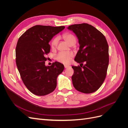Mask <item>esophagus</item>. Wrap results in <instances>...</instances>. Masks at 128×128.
<instances>
[{"label": "esophagus", "instance_id": "esophagus-1", "mask_svg": "<svg viewBox=\"0 0 128 128\" xmlns=\"http://www.w3.org/2000/svg\"><path fill=\"white\" fill-rule=\"evenodd\" d=\"M64 68H67L70 67V66H69V65H66V64L64 65Z\"/></svg>", "mask_w": 128, "mask_h": 128}]
</instances>
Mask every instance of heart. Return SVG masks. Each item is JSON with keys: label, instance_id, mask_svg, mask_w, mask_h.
<instances>
[{"label": "heart", "instance_id": "obj_1", "mask_svg": "<svg viewBox=\"0 0 128 128\" xmlns=\"http://www.w3.org/2000/svg\"><path fill=\"white\" fill-rule=\"evenodd\" d=\"M63 37L67 41L69 44L72 43H76V40L75 37L73 34L69 33H66L64 34ZM59 40V38L58 37H55L52 40L51 42V47L53 48H56L58 42ZM74 54L72 52H61L58 54L56 56V59L63 64H69Z\"/></svg>", "mask_w": 128, "mask_h": 128}]
</instances>
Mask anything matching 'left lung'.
Wrapping results in <instances>:
<instances>
[{
	"instance_id": "obj_1",
	"label": "left lung",
	"mask_w": 128,
	"mask_h": 128,
	"mask_svg": "<svg viewBox=\"0 0 128 128\" xmlns=\"http://www.w3.org/2000/svg\"><path fill=\"white\" fill-rule=\"evenodd\" d=\"M67 29L72 31L78 40L80 49L75 61L82 64L86 63L83 66H72L73 86L84 94L94 92L104 82L109 64V48L106 38L88 24L71 25Z\"/></svg>"
}]
</instances>
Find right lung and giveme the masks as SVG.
<instances>
[{"mask_svg": "<svg viewBox=\"0 0 128 128\" xmlns=\"http://www.w3.org/2000/svg\"><path fill=\"white\" fill-rule=\"evenodd\" d=\"M64 28L36 25L18 38L15 50L16 66L23 82L34 94L47 95L56 88L57 77L64 70V66L56 61L46 66L45 62L50 52L48 42Z\"/></svg>", "mask_w": 128, "mask_h": 128, "instance_id": "right-lung-1", "label": "right lung"}]
</instances>
